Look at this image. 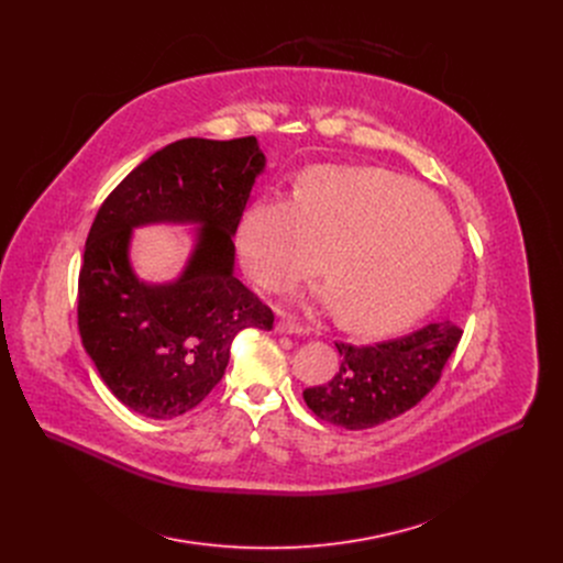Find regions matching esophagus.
Wrapping results in <instances>:
<instances>
[{
  "label": "esophagus",
  "instance_id": "obj_1",
  "mask_svg": "<svg viewBox=\"0 0 563 563\" xmlns=\"http://www.w3.org/2000/svg\"><path fill=\"white\" fill-rule=\"evenodd\" d=\"M276 332L278 334H305L307 330L300 323H296L294 318H280L276 323Z\"/></svg>",
  "mask_w": 563,
  "mask_h": 563
}]
</instances>
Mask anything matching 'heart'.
I'll return each mask as SVG.
<instances>
[{
  "label": "heart",
  "instance_id": "1",
  "mask_svg": "<svg viewBox=\"0 0 563 563\" xmlns=\"http://www.w3.org/2000/svg\"><path fill=\"white\" fill-rule=\"evenodd\" d=\"M328 252L339 323L380 336L417 323L452 287L461 240L445 211L417 185L383 169L316 167L298 196H265L243 216L238 254L263 289L287 287Z\"/></svg>",
  "mask_w": 563,
  "mask_h": 563
}]
</instances>
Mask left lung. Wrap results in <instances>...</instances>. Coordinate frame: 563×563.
I'll list each match as a JSON object with an SVG mask.
<instances>
[{
	"mask_svg": "<svg viewBox=\"0 0 563 563\" xmlns=\"http://www.w3.org/2000/svg\"><path fill=\"white\" fill-rule=\"evenodd\" d=\"M463 330L452 320H437L408 336L352 345L339 343L341 367L330 383L307 387V408L332 426L367 430L391 421L434 389Z\"/></svg>",
	"mask_w": 563,
	"mask_h": 563,
	"instance_id": "obj_1",
	"label": "left lung"
}]
</instances>
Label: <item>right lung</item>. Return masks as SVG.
I'll use <instances>...</instances> for the list:
<instances>
[{
  "instance_id": "right-lung-1",
  "label": "right lung",
  "mask_w": 563,
  "mask_h": 563,
  "mask_svg": "<svg viewBox=\"0 0 563 563\" xmlns=\"http://www.w3.org/2000/svg\"><path fill=\"white\" fill-rule=\"evenodd\" d=\"M265 167L254 135L185 137L155 151L102 202L77 280V328L111 394L148 419L194 410L220 383L233 336L272 330L274 311L233 276V240ZM200 221L199 245L169 286L128 265L133 225Z\"/></svg>"
}]
</instances>
